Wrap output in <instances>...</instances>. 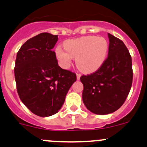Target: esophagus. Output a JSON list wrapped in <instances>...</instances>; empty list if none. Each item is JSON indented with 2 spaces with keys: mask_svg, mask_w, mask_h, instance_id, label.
Here are the masks:
<instances>
[{
  "mask_svg": "<svg viewBox=\"0 0 147 147\" xmlns=\"http://www.w3.org/2000/svg\"><path fill=\"white\" fill-rule=\"evenodd\" d=\"M81 74L80 73H77V80H80V77H81Z\"/></svg>",
  "mask_w": 147,
  "mask_h": 147,
  "instance_id": "1",
  "label": "esophagus"
}]
</instances>
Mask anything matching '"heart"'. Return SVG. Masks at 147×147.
<instances>
[{"label": "heart", "mask_w": 147, "mask_h": 147, "mask_svg": "<svg viewBox=\"0 0 147 147\" xmlns=\"http://www.w3.org/2000/svg\"><path fill=\"white\" fill-rule=\"evenodd\" d=\"M56 48V55L61 65L67 68L72 58H76V65L85 73L95 72L104 63L107 56L109 44L102 37L84 36L70 39Z\"/></svg>", "instance_id": "heart-1"}]
</instances>
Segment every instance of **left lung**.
<instances>
[{
    "label": "left lung",
    "instance_id": "left-lung-1",
    "mask_svg": "<svg viewBox=\"0 0 147 147\" xmlns=\"http://www.w3.org/2000/svg\"><path fill=\"white\" fill-rule=\"evenodd\" d=\"M108 56L102 65L82 75V100L87 109L100 115L112 113L122 106L133 82L132 59L122 40L108 33Z\"/></svg>",
    "mask_w": 147,
    "mask_h": 147
}]
</instances>
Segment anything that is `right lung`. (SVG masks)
Here are the masks:
<instances>
[{"mask_svg":"<svg viewBox=\"0 0 147 147\" xmlns=\"http://www.w3.org/2000/svg\"><path fill=\"white\" fill-rule=\"evenodd\" d=\"M58 35L42 33L27 40L17 52L14 66L21 100L39 117L58 112L66 94L77 80L76 74L58 65L53 48Z\"/></svg>","mask_w":147,"mask_h":147,"instance_id":"right-lung-1","label":"right lung"}]
</instances>
